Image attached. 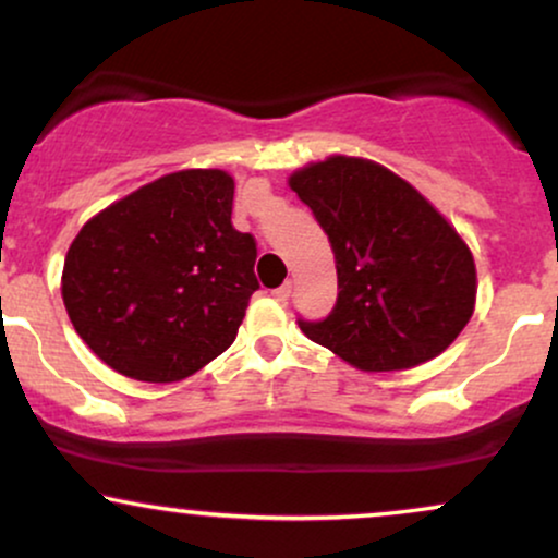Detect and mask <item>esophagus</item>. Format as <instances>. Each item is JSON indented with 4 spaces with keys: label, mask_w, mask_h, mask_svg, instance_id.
Wrapping results in <instances>:
<instances>
[{
    "label": "esophagus",
    "mask_w": 558,
    "mask_h": 558,
    "mask_svg": "<svg viewBox=\"0 0 558 558\" xmlns=\"http://www.w3.org/2000/svg\"><path fill=\"white\" fill-rule=\"evenodd\" d=\"M288 296H291V283H283V286L275 288V291H272L275 301H288Z\"/></svg>",
    "instance_id": "1"
}]
</instances>
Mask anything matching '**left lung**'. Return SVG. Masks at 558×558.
Wrapping results in <instances>:
<instances>
[{"label":"left lung","instance_id":"1","mask_svg":"<svg viewBox=\"0 0 558 558\" xmlns=\"http://www.w3.org/2000/svg\"><path fill=\"white\" fill-rule=\"evenodd\" d=\"M330 239L338 301L301 332L361 372L432 361L475 306V262L445 215L405 179L364 158L332 156L291 177Z\"/></svg>","mask_w":558,"mask_h":558}]
</instances>
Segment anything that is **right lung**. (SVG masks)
<instances>
[{
	"label": "right lung",
	"mask_w": 558,
	"mask_h": 558,
	"mask_svg": "<svg viewBox=\"0 0 558 558\" xmlns=\"http://www.w3.org/2000/svg\"><path fill=\"white\" fill-rule=\"evenodd\" d=\"M233 179L160 177L90 218L64 259L62 299L87 348L140 381H179L236 340L257 291V244L231 223Z\"/></svg>",
	"instance_id": "right-lung-1"
}]
</instances>
